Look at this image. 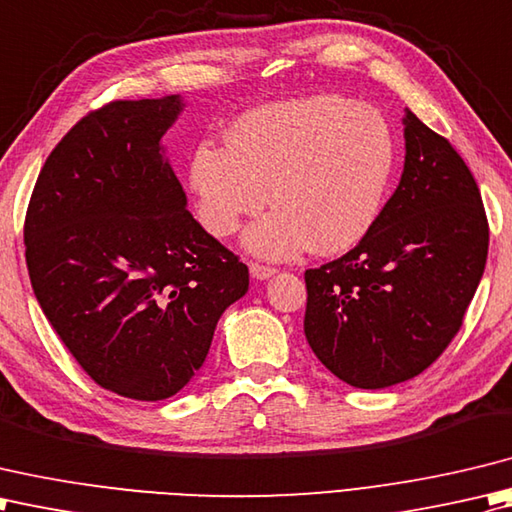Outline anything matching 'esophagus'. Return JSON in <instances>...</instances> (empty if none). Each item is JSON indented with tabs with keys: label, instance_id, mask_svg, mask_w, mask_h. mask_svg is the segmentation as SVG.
Instances as JSON below:
<instances>
[{
	"label": "esophagus",
	"instance_id": "34e87169",
	"mask_svg": "<svg viewBox=\"0 0 512 512\" xmlns=\"http://www.w3.org/2000/svg\"><path fill=\"white\" fill-rule=\"evenodd\" d=\"M249 271H252V276H254L256 280H267V278L274 276L278 269H274V267H267V265L252 263V265H249Z\"/></svg>",
	"mask_w": 512,
	"mask_h": 512
}]
</instances>
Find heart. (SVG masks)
Listing matches in <instances>:
<instances>
[{
  "label": "heart",
  "mask_w": 512,
  "mask_h": 512,
  "mask_svg": "<svg viewBox=\"0 0 512 512\" xmlns=\"http://www.w3.org/2000/svg\"><path fill=\"white\" fill-rule=\"evenodd\" d=\"M395 168V139L382 114L338 95L271 103L243 114L227 148L196 145L190 190L196 216L216 238L269 201L245 232L249 252L287 260L311 249L338 254L378 221Z\"/></svg>",
  "instance_id": "1"
}]
</instances>
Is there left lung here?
<instances>
[{"label":"left lung","mask_w":512,"mask_h":512,"mask_svg":"<svg viewBox=\"0 0 512 512\" xmlns=\"http://www.w3.org/2000/svg\"><path fill=\"white\" fill-rule=\"evenodd\" d=\"M398 190L362 241L305 271V336L325 367L356 389L411 380L460 331L482 280L488 221L460 154L404 114Z\"/></svg>","instance_id":"1"}]
</instances>
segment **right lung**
Instances as JSON below:
<instances>
[{"instance_id":"add662e5","label":"right lung","mask_w":512,"mask_h":512,"mask_svg":"<svg viewBox=\"0 0 512 512\" xmlns=\"http://www.w3.org/2000/svg\"><path fill=\"white\" fill-rule=\"evenodd\" d=\"M181 95L112 101L50 152L30 196L26 265L41 309L99 387L156 402L203 367L249 269L187 212L161 145Z\"/></svg>"}]
</instances>
